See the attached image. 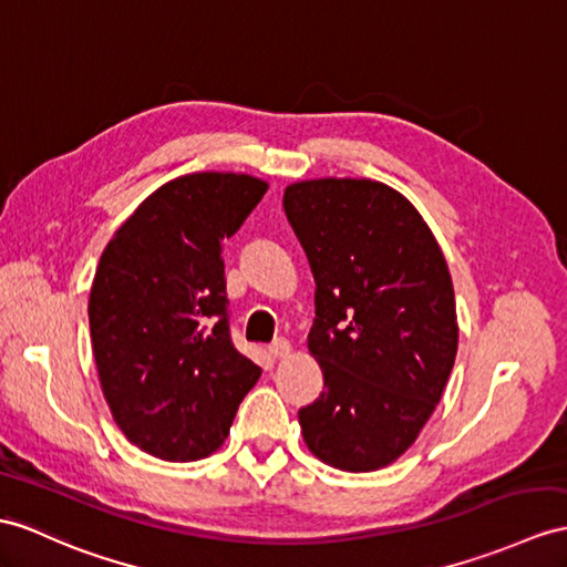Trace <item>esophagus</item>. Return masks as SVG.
<instances>
[{
	"label": "esophagus",
	"instance_id": "1",
	"mask_svg": "<svg viewBox=\"0 0 567 567\" xmlns=\"http://www.w3.org/2000/svg\"><path fill=\"white\" fill-rule=\"evenodd\" d=\"M288 353H291V343H288L286 339H274L269 343V355L271 358H286Z\"/></svg>",
	"mask_w": 567,
	"mask_h": 567
}]
</instances>
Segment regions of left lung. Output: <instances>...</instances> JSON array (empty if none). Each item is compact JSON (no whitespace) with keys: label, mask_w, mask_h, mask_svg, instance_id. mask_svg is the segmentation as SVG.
Instances as JSON below:
<instances>
[{"label":"left lung","mask_w":567,"mask_h":567,"mask_svg":"<svg viewBox=\"0 0 567 567\" xmlns=\"http://www.w3.org/2000/svg\"><path fill=\"white\" fill-rule=\"evenodd\" d=\"M284 212L315 276L308 349L324 390L298 411L315 457L375 472L413 445L457 355L447 261L413 204L375 179L288 185Z\"/></svg>","instance_id":"left-lung-1"}]
</instances>
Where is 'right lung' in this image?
I'll return each instance as SVG.
<instances>
[{"instance_id": "add662e5", "label": "right lung", "mask_w": 567, "mask_h": 567, "mask_svg": "<svg viewBox=\"0 0 567 567\" xmlns=\"http://www.w3.org/2000/svg\"><path fill=\"white\" fill-rule=\"evenodd\" d=\"M265 192L252 175L175 177L101 255L89 298L101 388L120 431L158 460L209 457L259 380L230 341L220 252Z\"/></svg>"}]
</instances>
